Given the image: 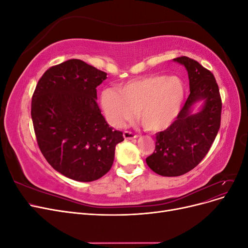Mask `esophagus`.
I'll use <instances>...</instances> for the list:
<instances>
[{
  "mask_svg": "<svg viewBox=\"0 0 248 248\" xmlns=\"http://www.w3.org/2000/svg\"><path fill=\"white\" fill-rule=\"evenodd\" d=\"M123 137H124V139H125V140H132V139H136V138H138L137 134H133L132 132H130V131H127V130L123 132Z\"/></svg>",
  "mask_w": 248,
  "mask_h": 248,
  "instance_id": "esophagus-1",
  "label": "esophagus"
}]
</instances>
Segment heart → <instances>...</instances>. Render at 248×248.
Listing matches in <instances>:
<instances>
[{"instance_id":"heart-1","label":"heart","mask_w":248,"mask_h":248,"mask_svg":"<svg viewBox=\"0 0 248 248\" xmlns=\"http://www.w3.org/2000/svg\"><path fill=\"white\" fill-rule=\"evenodd\" d=\"M185 99V87L177 77L150 74L118 87L103 89L100 104L110 124L122 126L137 110L138 120L149 131L167 129L176 121Z\"/></svg>"}]
</instances>
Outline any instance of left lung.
Here are the masks:
<instances>
[{
    "instance_id": "left-lung-1",
    "label": "left lung",
    "mask_w": 248,
    "mask_h": 248,
    "mask_svg": "<svg viewBox=\"0 0 248 248\" xmlns=\"http://www.w3.org/2000/svg\"><path fill=\"white\" fill-rule=\"evenodd\" d=\"M174 61L188 72L190 94L181 111L166 130L156 133L154 152L148 156V167L164 177H177L196 168L209 152L220 127L221 97L213 73L188 57ZM204 100L201 112L193 115V103Z\"/></svg>"
}]
</instances>
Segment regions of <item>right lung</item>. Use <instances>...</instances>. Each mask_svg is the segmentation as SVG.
I'll return each mask as SVG.
<instances>
[{"label":"right lung","instance_id":"add662e5","mask_svg":"<svg viewBox=\"0 0 248 248\" xmlns=\"http://www.w3.org/2000/svg\"><path fill=\"white\" fill-rule=\"evenodd\" d=\"M107 73L71 59L44 72L32 97L37 144L57 171L91 182L110 170L115 150L124 140L101 115L96 88Z\"/></svg>","mask_w":248,"mask_h":248}]
</instances>
